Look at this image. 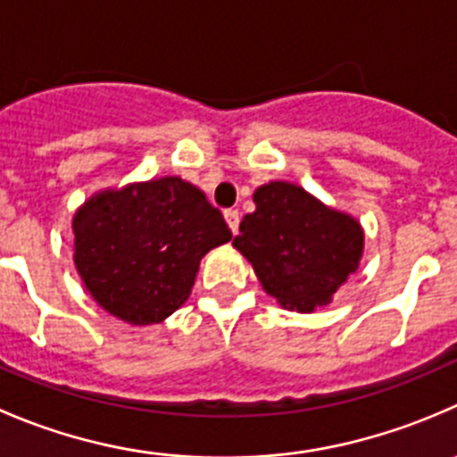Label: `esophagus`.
<instances>
[{
    "mask_svg": "<svg viewBox=\"0 0 457 457\" xmlns=\"http://www.w3.org/2000/svg\"><path fill=\"white\" fill-rule=\"evenodd\" d=\"M223 216H225V223H228V228L232 229V234H237L238 232V212L237 210H225Z\"/></svg>",
    "mask_w": 457,
    "mask_h": 457,
    "instance_id": "obj_1",
    "label": "esophagus"
}]
</instances>
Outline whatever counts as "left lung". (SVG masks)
I'll use <instances>...</instances> for the list:
<instances>
[{
  "label": "left lung",
  "mask_w": 457,
  "mask_h": 457,
  "mask_svg": "<svg viewBox=\"0 0 457 457\" xmlns=\"http://www.w3.org/2000/svg\"><path fill=\"white\" fill-rule=\"evenodd\" d=\"M252 198L256 210L243 216L232 245L250 261L263 290L299 312L330 303L360 268V220L283 180L261 185Z\"/></svg>",
  "instance_id": "8db88e82"
}]
</instances>
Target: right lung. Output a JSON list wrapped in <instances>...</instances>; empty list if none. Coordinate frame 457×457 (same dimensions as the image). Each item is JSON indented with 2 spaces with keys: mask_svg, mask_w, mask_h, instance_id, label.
Segmentation results:
<instances>
[{
  "mask_svg": "<svg viewBox=\"0 0 457 457\" xmlns=\"http://www.w3.org/2000/svg\"><path fill=\"white\" fill-rule=\"evenodd\" d=\"M75 268L96 303L134 326L187 301L201 259L232 238L223 214L179 176L102 189L73 216Z\"/></svg>",
  "mask_w": 457,
  "mask_h": 457,
  "instance_id": "obj_1",
  "label": "right lung"
}]
</instances>
